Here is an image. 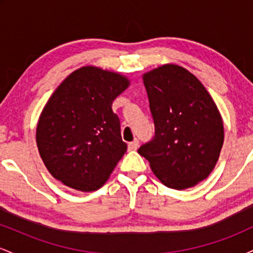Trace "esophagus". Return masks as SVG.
<instances>
[{
	"instance_id": "esophagus-1",
	"label": "esophagus",
	"mask_w": 253,
	"mask_h": 253,
	"mask_svg": "<svg viewBox=\"0 0 253 253\" xmlns=\"http://www.w3.org/2000/svg\"><path fill=\"white\" fill-rule=\"evenodd\" d=\"M138 147H139V140H136V139H135V140H133L132 143L128 144V150L129 151H135L136 149H138Z\"/></svg>"
}]
</instances>
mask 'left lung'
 Masks as SVG:
<instances>
[{
  "label": "left lung",
  "mask_w": 253,
  "mask_h": 253,
  "mask_svg": "<svg viewBox=\"0 0 253 253\" xmlns=\"http://www.w3.org/2000/svg\"><path fill=\"white\" fill-rule=\"evenodd\" d=\"M155 136L138 153L167 187L187 189L210 176L223 144L216 104L191 72L165 64L143 76Z\"/></svg>",
  "instance_id": "1"
}]
</instances>
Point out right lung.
<instances>
[{"label":"right lung","instance_id":"add662e5","mask_svg":"<svg viewBox=\"0 0 253 253\" xmlns=\"http://www.w3.org/2000/svg\"><path fill=\"white\" fill-rule=\"evenodd\" d=\"M127 77L96 66L69 75L43 107L37 145L54 178L72 189L97 190L127 150L112 104Z\"/></svg>","mask_w":253,"mask_h":253}]
</instances>
